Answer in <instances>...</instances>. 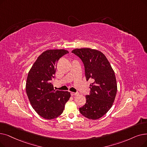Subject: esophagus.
<instances>
[{
    "label": "esophagus",
    "mask_w": 147,
    "mask_h": 147,
    "mask_svg": "<svg viewBox=\"0 0 147 147\" xmlns=\"http://www.w3.org/2000/svg\"><path fill=\"white\" fill-rule=\"evenodd\" d=\"M71 95H72V96H75V95H79V93L78 92H71Z\"/></svg>",
    "instance_id": "1"
}]
</instances>
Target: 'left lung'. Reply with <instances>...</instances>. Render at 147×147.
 I'll return each instance as SVG.
<instances>
[{
    "label": "left lung",
    "mask_w": 147,
    "mask_h": 147,
    "mask_svg": "<svg viewBox=\"0 0 147 147\" xmlns=\"http://www.w3.org/2000/svg\"><path fill=\"white\" fill-rule=\"evenodd\" d=\"M79 56L85 67L86 80H92L85 105L80 113L91 119H98L111 109L117 91V80L109 62L100 51L89 48L76 49L72 52Z\"/></svg>",
    "instance_id": "obj_1"
}]
</instances>
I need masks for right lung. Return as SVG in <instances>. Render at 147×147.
<instances>
[{
	"mask_svg": "<svg viewBox=\"0 0 147 147\" xmlns=\"http://www.w3.org/2000/svg\"><path fill=\"white\" fill-rule=\"evenodd\" d=\"M68 53L64 49L45 51L38 56L28 75L26 91L31 106L47 119L60 116L71 96L69 92L55 91L51 83L55 78L57 62Z\"/></svg>",
	"mask_w": 147,
	"mask_h": 147,
	"instance_id": "1",
	"label": "right lung"
}]
</instances>
